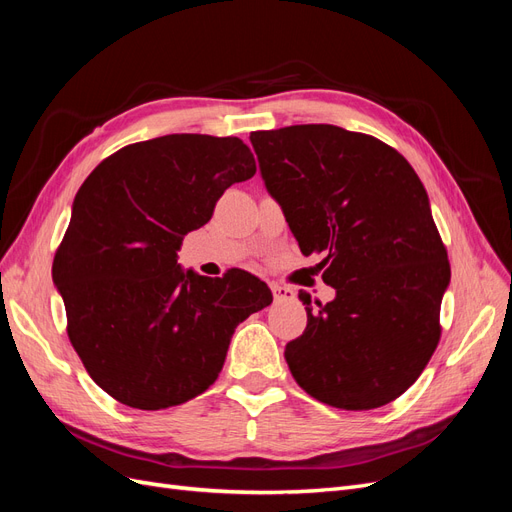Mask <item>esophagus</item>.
Wrapping results in <instances>:
<instances>
[{"label":"esophagus","instance_id":"34e87169","mask_svg":"<svg viewBox=\"0 0 512 512\" xmlns=\"http://www.w3.org/2000/svg\"><path fill=\"white\" fill-rule=\"evenodd\" d=\"M271 292H273V297H275V301H290V299H294V292L288 288V286H282V284H271Z\"/></svg>","mask_w":512,"mask_h":512}]
</instances>
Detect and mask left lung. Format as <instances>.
<instances>
[{
  "instance_id": "8db88e82",
  "label": "left lung",
  "mask_w": 512,
  "mask_h": 512,
  "mask_svg": "<svg viewBox=\"0 0 512 512\" xmlns=\"http://www.w3.org/2000/svg\"><path fill=\"white\" fill-rule=\"evenodd\" d=\"M301 252L322 254L335 299L286 346L301 389L342 410L406 393L440 342L446 247L414 168L378 138L329 123L250 134Z\"/></svg>"
}]
</instances>
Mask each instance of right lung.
<instances>
[{
	"mask_svg": "<svg viewBox=\"0 0 512 512\" xmlns=\"http://www.w3.org/2000/svg\"><path fill=\"white\" fill-rule=\"evenodd\" d=\"M254 173L237 136L168 134L119 149L81 185L53 282L76 354L119 404L164 410L205 393L237 324L271 305L252 273L205 277L177 265L183 235Z\"/></svg>",
	"mask_w": 512,
	"mask_h": 512,
	"instance_id": "add662e5",
	"label": "right lung"
}]
</instances>
